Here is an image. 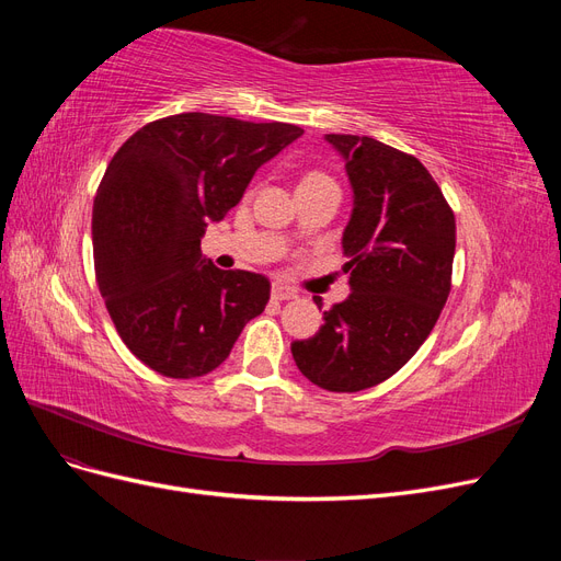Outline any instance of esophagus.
I'll return each instance as SVG.
<instances>
[{"instance_id": "esophagus-1", "label": "esophagus", "mask_w": 561, "mask_h": 561, "mask_svg": "<svg viewBox=\"0 0 561 561\" xmlns=\"http://www.w3.org/2000/svg\"><path fill=\"white\" fill-rule=\"evenodd\" d=\"M271 297L278 301H287V299L297 297V290H293V287H287L283 283H274V287H271Z\"/></svg>"}]
</instances>
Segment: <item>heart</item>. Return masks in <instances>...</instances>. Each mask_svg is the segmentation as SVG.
<instances>
[{"label":"heart","mask_w":561,"mask_h":561,"mask_svg":"<svg viewBox=\"0 0 561 561\" xmlns=\"http://www.w3.org/2000/svg\"><path fill=\"white\" fill-rule=\"evenodd\" d=\"M309 180H330L325 173H318V171H313V173H307L304 175V180L301 182H309Z\"/></svg>","instance_id":"obj_1"}]
</instances>
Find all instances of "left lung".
Here are the masks:
<instances>
[{"mask_svg": "<svg viewBox=\"0 0 561 561\" xmlns=\"http://www.w3.org/2000/svg\"><path fill=\"white\" fill-rule=\"evenodd\" d=\"M325 140L353 186L342 239L353 293L293 344V358L311 383L355 393L393 377L433 332L451 290L456 219L416 157L367 135Z\"/></svg>", "mask_w": 561, "mask_h": 561, "instance_id": "obj_1", "label": "left lung"}]
</instances>
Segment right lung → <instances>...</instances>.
<instances>
[{
  "label": "right lung",
  "mask_w": 561,
  "mask_h": 561,
  "mask_svg": "<svg viewBox=\"0 0 561 561\" xmlns=\"http://www.w3.org/2000/svg\"><path fill=\"white\" fill-rule=\"evenodd\" d=\"M304 130L184 112L118 147L93 201L100 295L135 358L171 379L227 360L271 283L201 257V236L243 198L254 171Z\"/></svg>",
  "instance_id": "right-lung-1"
}]
</instances>
